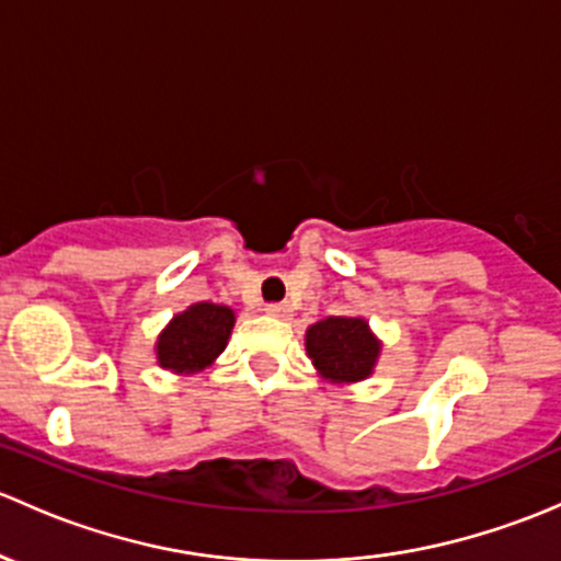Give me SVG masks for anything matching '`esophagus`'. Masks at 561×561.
I'll return each mask as SVG.
<instances>
[{
    "label": "esophagus",
    "instance_id": "1",
    "mask_svg": "<svg viewBox=\"0 0 561 561\" xmlns=\"http://www.w3.org/2000/svg\"><path fill=\"white\" fill-rule=\"evenodd\" d=\"M290 306L287 304H265V314L271 317H279V320H285V317H290Z\"/></svg>",
    "mask_w": 561,
    "mask_h": 561
}]
</instances>
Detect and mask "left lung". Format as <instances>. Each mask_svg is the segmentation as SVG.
<instances>
[{"instance_id":"left-lung-1","label":"left lung","mask_w":561,"mask_h":561,"mask_svg":"<svg viewBox=\"0 0 561 561\" xmlns=\"http://www.w3.org/2000/svg\"><path fill=\"white\" fill-rule=\"evenodd\" d=\"M306 352L322 376L333 381L365 379L379 357V341L359 317H328L306 333Z\"/></svg>"}]
</instances>
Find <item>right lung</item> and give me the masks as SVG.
<instances>
[{"mask_svg": "<svg viewBox=\"0 0 561 561\" xmlns=\"http://www.w3.org/2000/svg\"><path fill=\"white\" fill-rule=\"evenodd\" d=\"M233 311L228 306L196 304L174 317L158 339V363L176 374H193L211 363L231 335Z\"/></svg>", "mask_w": 561, "mask_h": 561, "instance_id": "add662e5", "label": "right lung"}]
</instances>
